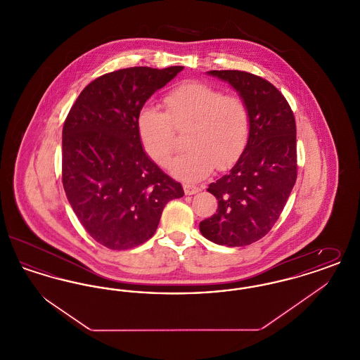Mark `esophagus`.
Listing matches in <instances>:
<instances>
[{
  "mask_svg": "<svg viewBox=\"0 0 360 360\" xmlns=\"http://www.w3.org/2000/svg\"><path fill=\"white\" fill-rule=\"evenodd\" d=\"M184 190H185V194L186 195H193L195 193L200 191V188H195V186H191V185H184Z\"/></svg>",
  "mask_w": 360,
  "mask_h": 360,
  "instance_id": "esophagus-1",
  "label": "esophagus"
}]
</instances>
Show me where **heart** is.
Returning <instances> with one entry per match:
<instances>
[{
	"label": "heart",
	"instance_id": "obj_1",
	"mask_svg": "<svg viewBox=\"0 0 360 360\" xmlns=\"http://www.w3.org/2000/svg\"><path fill=\"white\" fill-rule=\"evenodd\" d=\"M165 103L167 113L144 105L137 115V135L144 153L158 165H167L174 151L175 129L188 128L185 154L170 165L172 176L197 182L226 169L243 154L250 134L248 108L243 98L217 87L188 81L172 89Z\"/></svg>",
	"mask_w": 360,
	"mask_h": 360
}]
</instances>
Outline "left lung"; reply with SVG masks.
I'll return each instance as SVG.
<instances>
[{
    "mask_svg": "<svg viewBox=\"0 0 360 360\" xmlns=\"http://www.w3.org/2000/svg\"><path fill=\"white\" fill-rule=\"evenodd\" d=\"M207 75L238 91L248 108L250 134L235 166L209 185L219 207L200 223V231L216 244L243 247L269 233L294 188L295 120L286 98L269 81L238 70H213Z\"/></svg>",
    "mask_w": 360,
    "mask_h": 360,
    "instance_id": "obj_1",
    "label": "left lung"
}]
</instances>
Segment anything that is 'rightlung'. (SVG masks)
<instances>
[{"instance_id":"obj_1","label":"right lung","mask_w":360,"mask_h":360,"mask_svg":"<svg viewBox=\"0 0 360 360\" xmlns=\"http://www.w3.org/2000/svg\"><path fill=\"white\" fill-rule=\"evenodd\" d=\"M184 66L117 70L86 86L62 134V181L87 233L110 250L154 236L163 207L184 188L144 153L137 115Z\"/></svg>"}]
</instances>
